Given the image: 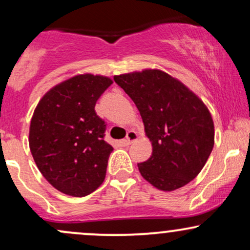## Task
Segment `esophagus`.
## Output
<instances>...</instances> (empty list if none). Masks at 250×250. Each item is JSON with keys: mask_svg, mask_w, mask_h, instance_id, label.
Returning <instances> with one entry per match:
<instances>
[{"mask_svg": "<svg viewBox=\"0 0 250 250\" xmlns=\"http://www.w3.org/2000/svg\"><path fill=\"white\" fill-rule=\"evenodd\" d=\"M137 137H139V136H137V134L135 133L134 130L128 131L127 137H125V145H131V143H133L134 141H136Z\"/></svg>", "mask_w": 250, "mask_h": 250, "instance_id": "34e87169", "label": "esophagus"}]
</instances>
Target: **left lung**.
<instances>
[{"label": "left lung", "instance_id": "left-lung-1", "mask_svg": "<svg viewBox=\"0 0 250 250\" xmlns=\"http://www.w3.org/2000/svg\"><path fill=\"white\" fill-rule=\"evenodd\" d=\"M114 81L136 104L151 142V156L137 165L143 179L163 191L193 181L214 147L207 105L185 83L160 69L115 75Z\"/></svg>", "mask_w": 250, "mask_h": 250}]
</instances>
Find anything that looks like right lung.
<instances>
[{
	"label": "right lung",
	"instance_id": "add662e5",
	"mask_svg": "<svg viewBox=\"0 0 250 250\" xmlns=\"http://www.w3.org/2000/svg\"><path fill=\"white\" fill-rule=\"evenodd\" d=\"M113 80L79 74L49 89L37 103L29 148L44 179L61 193L82 197L104 181L113 147L103 140L104 122L95 104Z\"/></svg>",
	"mask_w": 250,
	"mask_h": 250
}]
</instances>
